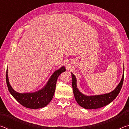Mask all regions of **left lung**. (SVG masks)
Listing matches in <instances>:
<instances>
[{
    "instance_id": "8db88e82",
    "label": "left lung",
    "mask_w": 129,
    "mask_h": 129,
    "mask_svg": "<svg viewBox=\"0 0 129 129\" xmlns=\"http://www.w3.org/2000/svg\"><path fill=\"white\" fill-rule=\"evenodd\" d=\"M123 78L124 72L121 82H119L117 88L112 92L102 95L86 96L82 94L78 90L76 85V78L75 75L72 73V85L74 96L78 104L85 109H95L102 108L110 104L117 97L123 85Z\"/></svg>"
}]
</instances>
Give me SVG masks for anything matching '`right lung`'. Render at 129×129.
I'll return each mask as SVG.
<instances>
[{
	"instance_id": "1",
	"label": "right lung",
	"mask_w": 129,
	"mask_h": 129,
	"mask_svg": "<svg viewBox=\"0 0 129 129\" xmlns=\"http://www.w3.org/2000/svg\"><path fill=\"white\" fill-rule=\"evenodd\" d=\"M65 71V68L64 67L56 71L50 78L44 88L33 93H19L15 91L8 81L7 68L6 71V82L10 93L21 105L29 109H39L47 106L51 102L55 91L57 78L61 73Z\"/></svg>"
}]
</instances>
